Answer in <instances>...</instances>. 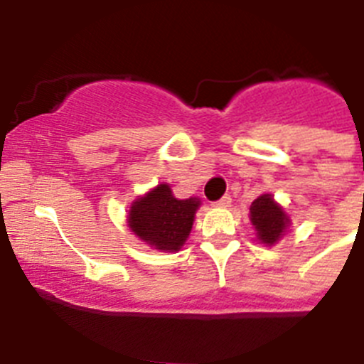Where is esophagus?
Listing matches in <instances>:
<instances>
[{
    "label": "esophagus",
    "mask_w": 364,
    "mask_h": 364,
    "mask_svg": "<svg viewBox=\"0 0 364 364\" xmlns=\"http://www.w3.org/2000/svg\"><path fill=\"white\" fill-rule=\"evenodd\" d=\"M231 204V197L230 195H224L222 198H218L217 202H215V205H218V208H228V205Z\"/></svg>",
    "instance_id": "obj_1"
}]
</instances>
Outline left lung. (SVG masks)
<instances>
[{"label":"left lung","instance_id":"8db88e82","mask_svg":"<svg viewBox=\"0 0 364 364\" xmlns=\"http://www.w3.org/2000/svg\"><path fill=\"white\" fill-rule=\"evenodd\" d=\"M250 211H252V224L257 230V237L260 242L268 246L281 239V235L284 233L290 222L281 205L273 202L272 195H260L259 198H255Z\"/></svg>","mask_w":364,"mask_h":364}]
</instances>
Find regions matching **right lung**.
<instances>
[{
	"label": "right lung",
	"mask_w": 364,
	"mask_h": 364,
	"mask_svg": "<svg viewBox=\"0 0 364 364\" xmlns=\"http://www.w3.org/2000/svg\"><path fill=\"white\" fill-rule=\"evenodd\" d=\"M198 204L197 198L178 200L171 195L169 186L160 184L133 202L129 228L156 250L176 252L188 239Z\"/></svg>",
	"instance_id": "right-lung-1"
}]
</instances>
